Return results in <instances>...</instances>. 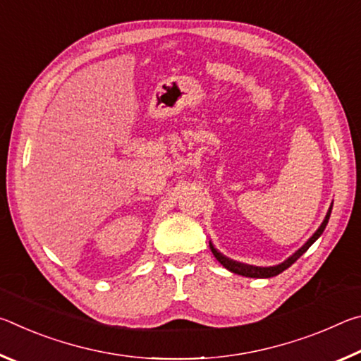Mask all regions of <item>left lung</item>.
I'll return each instance as SVG.
<instances>
[{
  "label": "left lung",
  "mask_w": 361,
  "mask_h": 361,
  "mask_svg": "<svg viewBox=\"0 0 361 361\" xmlns=\"http://www.w3.org/2000/svg\"><path fill=\"white\" fill-rule=\"evenodd\" d=\"M331 209L333 205L329 207V210L326 213L325 219H323V223L319 229H317L315 234L310 237V239L304 243V245L298 250V252L290 256L288 259L283 261L282 264L279 266H272V267H256V266H248V264H242V262H237V261H232L229 258H226V256H223L221 253L218 252V250L212 245L210 243V248H212V253L215 255V258L221 262V264L228 269V271L234 272V274H239V276H243V277H253V279H269V277H274V276H279L280 272H283L285 269H288L293 262H296V259L299 258V256H302L305 252H307L309 247L312 245V243L319 239V237L323 234V231H325L326 224H328V219H329V215H331Z\"/></svg>",
  "instance_id": "left-lung-1"
}]
</instances>
